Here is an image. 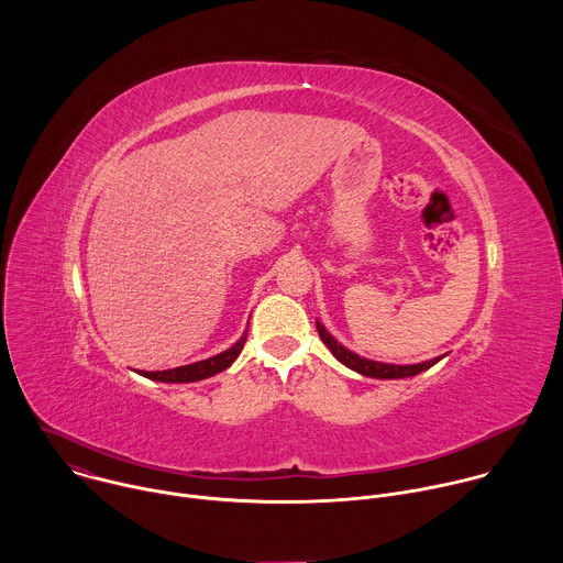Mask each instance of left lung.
Instances as JSON below:
<instances>
[{"label":"left lung","mask_w":563,"mask_h":563,"mask_svg":"<svg viewBox=\"0 0 563 563\" xmlns=\"http://www.w3.org/2000/svg\"><path fill=\"white\" fill-rule=\"evenodd\" d=\"M316 330H318V336L323 339V343L330 347V352L343 363L347 365L350 369L363 374V376H372V378H406V376H417L421 372H426L428 367H432L434 363H439L443 356H437L432 361H426V363H417V365H387V363H376V361H367V358H361L358 354L345 350L341 343H336L332 339V334H328V330L318 323L316 320Z\"/></svg>","instance_id":"obj_1"}]
</instances>
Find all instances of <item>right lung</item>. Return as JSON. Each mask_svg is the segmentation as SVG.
Masks as SVG:
<instances>
[{
  "label": "right lung",
  "mask_w": 563,
  "mask_h": 563,
  "mask_svg": "<svg viewBox=\"0 0 563 563\" xmlns=\"http://www.w3.org/2000/svg\"><path fill=\"white\" fill-rule=\"evenodd\" d=\"M247 330H250V325H247ZM245 341H247V332L240 336V341L233 347H229L227 352H222L218 356H211L207 361H198L191 365L165 369V372H142V376L153 378V380H163V383H194V380L209 378V376L227 369L238 358V354L245 347Z\"/></svg>",
  "instance_id": "obj_1"
}]
</instances>
